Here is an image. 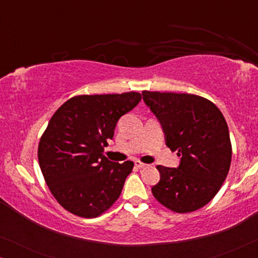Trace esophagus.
Instances as JSON below:
<instances>
[{"label":"esophagus","instance_id":"obj_1","mask_svg":"<svg viewBox=\"0 0 258 258\" xmlns=\"http://www.w3.org/2000/svg\"><path fill=\"white\" fill-rule=\"evenodd\" d=\"M135 165L139 169H144V168L149 167V165L146 164V163H143V162H141V161H135Z\"/></svg>","mask_w":258,"mask_h":258}]
</instances>
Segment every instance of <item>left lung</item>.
Here are the masks:
<instances>
[{
  "label": "left lung",
  "mask_w": 258,
  "mask_h": 258,
  "mask_svg": "<svg viewBox=\"0 0 258 258\" xmlns=\"http://www.w3.org/2000/svg\"><path fill=\"white\" fill-rule=\"evenodd\" d=\"M165 135L171 151H177V168L157 165L161 178L151 188L161 204L175 213H191L214 199L230 169L231 142L220 109L192 94L142 91Z\"/></svg>",
  "instance_id": "left-lung-1"
}]
</instances>
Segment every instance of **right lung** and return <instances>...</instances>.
<instances>
[{
	"label": "right lung",
	"mask_w": 258,
	"mask_h": 258,
	"mask_svg": "<svg viewBox=\"0 0 258 258\" xmlns=\"http://www.w3.org/2000/svg\"><path fill=\"white\" fill-rule=\"evenodd\" d=\"M141 98L136 91L80 95L52 115L38 143V163L52 196L69 213L97 217L121 195L134 162H111L103 151L119 117Z\"/></svg>",
	"instance_id": "obj_1"
}]
</instances>
